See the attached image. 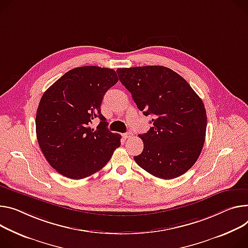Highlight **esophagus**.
Returning <instances> with one entry per match:
<instances>
[{
  "label": "esophagus",
  "mask_w": 248,
  "mask_h": 248,
  "mask_svg": "<svg viewBox=\"0 0 248 248\" xmlns=\"http://www.w3.org/2000/svg\"><path fill=\"white\" fill-rule=\"evenodd\" d=\"M132 137V133L131 132H128V133H124L123 134V138L124 139V140H126V139H129V138H131Z\"/></svg>",
  "instance_id": "obj_1"
}]
</instances>
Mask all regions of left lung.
Instances as JSON below:
<instances>
[{"instance_id":"left-lung-1","label":"left lung","mask_w":248,"mask_h":248,"mask_svg":"<svg viewBox=\"0 0 248 248\" xmlns=\"http://www.w3.org/2000/svg\"><path fill=\"white\" fill-rule=\"evenodd\" d=\"M122 84L152 126L143 134V151L134 156L149 174L174 179L197 161L205 143L207 112L187 81L164 66L118 68Z\"/></svg>"}]
</instances>
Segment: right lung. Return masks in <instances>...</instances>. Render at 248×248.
<instances>
[{
	"label": "right lung",
	"instance_id": "right-lung-1",
	"mask_svg": "<svg viewBox=\"0 0 248 248\" xmlns=\"http://www.w3.org/2000/svg\"><path fill=\"white\" fill-rule=\"evenodd\" d=\"M119 81L115 70L98 66L66 72L42 95L35 119L36 138L48 163L59 174L83 179L101 170L121 145V134L108 129L101 104ZM97 117V128L89 126Z\"/></svg>",
	"mask_w": 248,
	"mask_h": 248
}]
</instances>
